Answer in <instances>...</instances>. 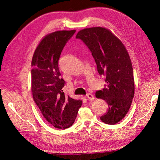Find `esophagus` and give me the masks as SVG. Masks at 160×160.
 Wrapping results in <instances>:
<instances>
[{
    "mask_svg": "<svg viewBox=\"0 0 160 160\" xmlns=\"http://www.w3.org/2000/svg\"><path fill=\"white\" fill-rule=\"evenodd\" d=\"M86 97H87V98L89 100H94V96L92 94H90V93L87 94Z\"/></svg>",
    "mask_w": 160,
    "mask_h": 160,
    "instance_id": "obj_1",
    "label": "esophagus"
}]
</instances>
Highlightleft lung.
<instances>
[{
    "mask_svg": "<svg viewBox=\"0 0 160 160\" xmlns=\"http://www.w3.org/2000/svg\"><path fill=\"white\" fill-rule=\"evenodd\" d=\"M76 39L82 41L91 50L98 72L105 77L106 87L96 92V97L108 104L102 122L116 124L128 112L135 94L132 66L128 52L118 38L104 28L79 31Z\"/></svg>",
    "mask_w": 160,
    "mask_h": 160,
    "instance_id": "obj_1",
    "label": "left lung"
}]
</instances>
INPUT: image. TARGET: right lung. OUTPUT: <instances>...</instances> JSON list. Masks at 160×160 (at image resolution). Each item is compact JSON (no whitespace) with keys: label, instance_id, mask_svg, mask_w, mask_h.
Segmentation results:
<instances>
[{"label":"right lung","instance_id":"right-lung-1","mask_svg":"<svg viewBox=\"0 0 160 160\" xmlns=\"http://www.w3.org/2000/svg\"><path fill=\"white\" fill-rule=\"evenodd\" d=\"M75 30L58 31L47 35L36 48L31 61L33 98L49 124L66 129L74 123L82 100L66 96L60 79L58 60L62 51Z\"/></svg>","mask_w":160,"mask_h":160}]
</instances>
